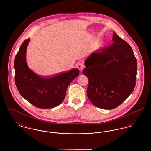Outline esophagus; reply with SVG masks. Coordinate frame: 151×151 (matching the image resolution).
Instances as JSON below:
<instances>
[{
	"mask_svg": "<svg viewBox=\"0 0 151 151\" xmlns=\"http://www.w3.org/2000/svg\"><path fill=\"white\" fill-rule=\"evenodd\" d=\"M77 67L79 69L80 71V72H82L83 71V68H84V65H83L82 63H79L78 65H77Z\"/></svg>",
	"mask_w": 151,
	"mask_h": 151,
	"instance_id": "obj_1",
	"label": "esophagus"
}]
</instances>
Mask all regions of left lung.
<instances>
[{
  "label": "left lung",
  "mask_w": 151,
  "mask_h": 151,
  "mask_svg": "<svg viewBox=\"0 0 151 151\" xmlns=\"http://www.w3.org/2000/svg\"><path fill=\"white\" fill-rule=\"evenodd\" d=\"M113 43L92 52L83 73L88 78L87 96L96 107L119 106L132 92L136 82L137 60L129 44L114 32Z\"/></svg>",
  "instance_id": "obj_1"
}]
</instances>
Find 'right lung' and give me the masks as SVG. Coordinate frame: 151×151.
<instances>
[{"label": "right lung", "mask_w": 151, "mask_h": 151, "mask_svg": "<svg viewBox=\"0 0 151 151\" xmlns=\"http://www.w3.org/2000/svg\"><path fill=\"white\" fill-rule=\"evenodd\" d=\"M30 39L22 43L14 60L15 83L22 96L37 108L50 109L60 105L65 96L70 83L79 75L74 68L50 77H41L28 67L26 51Z\"/></svg>", "instance_id": "right-lung-1"}]
</instances>
